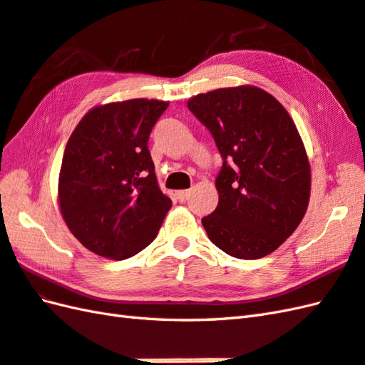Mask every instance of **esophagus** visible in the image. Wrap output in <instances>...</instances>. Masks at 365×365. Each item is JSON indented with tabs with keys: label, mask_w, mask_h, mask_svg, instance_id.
Segmentation results:
<instances>
[{
	"label": "esophagus",
	"mask_w": 365,
	"mask_h": 365,
	"mask_svg": "<svg viewBox=\"0 0 365 365\" xmlns=\"http://www.w3.org/2000/svg\"><path fill=\"white\" fill-rule=\"evenodd\" d=\"M176 197H178V200H180V201L189 200V197H190V190H178V192H176Z\"/></svg>",
	"instance_id": "34e87169"
}]
</instances>
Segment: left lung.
I'll list each match as a JSON object with an SVG mask.
<instances>
[{"instance_id":"1","label":"left lung","mask_w":365,"mask_h":365,"mask_svg":"<svg viewBox=\"0 0 365 365\" xmlns=\"http://www.w3.org/2000/svg\"><path fill=\"white\" fill-rule=\"evenodd\" d=\"M187 108L223 159L218 205L201 220L207 237L232 257L270 255L303 220L311 195L309 160L294 120L255 86L200 93Z\"/></svg>"}]
</instances>
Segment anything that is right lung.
Returning a JSON list of instances; mask_svg holds the SVG:
<instances>
[{"mask_svg":"<svg viewBox=\"0 0 365 365\" xmlns=\"http://www.w3.org/2000/svg\"><path fill=\"white\" fill-rule=\"evenodd\" d=\"M167 101L128 100L96 106L63 151L59 206L68 230L95 255L128 259L148 247L172 207L148 150Z\"/></svg>","mask_w":365,"mask_h":365,"instance_id":"1","label":"right lung"}]
</instances>
